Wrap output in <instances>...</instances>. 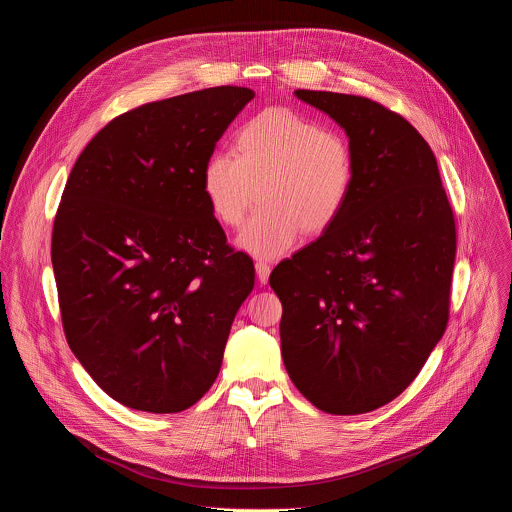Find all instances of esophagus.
Wrapping results in <instances>:
<instances>
[{
	"mask_svg": "<svg viewBox=\"0 0 512 512\" xmlns=\"http://www.w3.org/2000/svg\"><path fill=\"white\" fill-rule=\"evenodd\" d=\"M255 273H257V279L261 285H265L269 281V273H271V267L265 263V261H257L255 263Z\"/></svg>",
	"mask_w": 512,
	"mask_h": 512,
	"instance_id": "1",
	"label": "esophagus"
}]
</instances>
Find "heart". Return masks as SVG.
<instances>
[{
    "instance_id": "obj_1",
    "label": "heart",
    "mask_w": 512,
    "mask_h": 512,
    "mask_svg": "<svg viewBox=\"0 0 512 512\" xmlns=\"http://www.w3.org/2000/svg\"><path fill=\"white\" fill-rule=\"evenodd\" d=\"M233 154L214 152L200 174L202 194L218 223L239 227L259 196L263 204L237 245L275 259L304 233L322 235L344 212L356 178L348 139L287 107H269L235 133Z\"/></svg>"
}]
</instances>
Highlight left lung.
Instances as JSON below:
<instances>
[{
	"label": "left lung",
	"instance_id": "left-lung-1",
	"mask_svg": "<svg viewBox=\"0 0 512 512\" xmlns=\"http://www.w3.org/2000/svg\"><path fill=\"white\" fill-rule=\"evenodd\" d=\"M294 95L344 129L356 178L336 225L269 277L281 356L320 411L369 413L411 385L444 336L454 212L431 148L401 115L356 95Z\"/></svg>",
	"mask_w": 512,
	"mask_h": 512
}]
</instances>
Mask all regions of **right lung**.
Returning <instances> with one entry per match:
<instances>
[{
    "instance_id": "obj_1",
    "label": "right lung",
    "mask_w": 512,
    "mask_h": 512,
    "mask_svg": "<svg viewBox=\"0 0 512 512\" xmlns=\"http://www.w3.org/2000/svg\"><path fill=\"white\" fill-rule=\"evenodd\" d=\"M253 97L212 87L141 105L105 125L68 176L52 231L62 326L125 407L184 411L221 371L255 269L229 249L200 174Z\"/></svg>"
}]
</instances>
